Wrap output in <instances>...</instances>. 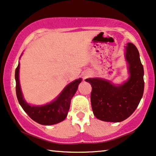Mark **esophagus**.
I'll return each mask as SVG.
<instances>
[{
	"label": "esophagus",
	"mask_w": 156,
	"mask_h": 156,
	"mask_svg": "<svg viewBox=\"0 0 156 156\" xmlns=\"http://www.w3.org/2000/svg\"><path fill=\"white\" fill-rule=\"evenodd\" d=\"M83 77H84V78H86V77H87V76H86V75H84V76H83Z\"/></svg>",
	"instance_id": "esophagus-1"
}]
</instances>
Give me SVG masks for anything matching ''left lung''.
Segmentation results:
<instances>
[{"label":"left lung","instance_id":"8db88e82","mask_svg":"<svg viewBox=\"0 0 156 156\" xmlns=\"http://www.w3.org/2000/svg\"><path fill=\"white\" fill-rule=\"evenodd\" d=\"M125 57L130 76L122 85L115 86L102 78H88L92 86L90 94L93 112L98 119L106 122H121L137 108L144 91L143 66L136 45L128 43Z\"/></svg>","mask_w":156,"mask_h":156}]
</instances>
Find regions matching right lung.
I'll use <instances>...</instances> for the list:
<instances>
[{
    "instance_id": "right-lung-1",
    "label": "right lung",
    "mask_w": 156,
    "mask_h": 156,
    "mask_svg": "<svg viewBox=\"0 0 156 156\" xmlns=\"http://www.w3.org/2000/svg\"><path fill=\"white\" fill-rule=\"evenodd\" d=\"M20 63L16 69V95L22 108L31 119L39 124L45 126L53 125L65 120L69 111L70 101L77 91L82 79L79 78L70 83L63 89L55 101L44 105H31L26 102L23 96L19 83Z\"/></svg>"
}]
</instances>
